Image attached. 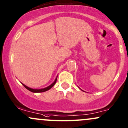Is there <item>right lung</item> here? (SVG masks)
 I'll use <instances>...</instances> for the list:
<instances>
[{
  "mask_svg": "<svg viewBox=\"0 0 128 128\" xmlns=\"http://www.w3.org/2000/svg\"><path fill=\"white\" fill-rule=\"evenodd\" d=\"M56 80H57V78H56L55 80H54V82H53V83L51 85L49 86H48V87H47V88H44V89H32V88H28V87L26 86H25V84H22H22H23L25 88H26V89H28V90H30V92H34V93H38V92H46V91L48 90L51 89V88H52L53 86L55 84L56 82Z\"/></svg>",
  "mask_w": 128,
  "mask_h": 128,
  "instance_id": "1",
  "label": "right lung"
}]
</instances>
